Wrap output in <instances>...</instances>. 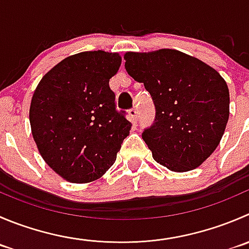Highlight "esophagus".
Returning a JSON list of instances; mask_svg holds the SVG:
<instances>
[{"label": "esophagus", "instance_id": "obj_1", "mask_svg": "<svg viewBox=\"0 0 249 249\" xmlns=\"http://www.w3.org/2000/svg\"><path fill=\"white\" fill-rule=\"evenodd\" d=\"M137 115H139V109H137V107H132L131 109H130V118H131V122L134 123V124H136L137 120H139Z\"/></svg>", "mask_w": 249, "mask_h": 249}]
</instances>
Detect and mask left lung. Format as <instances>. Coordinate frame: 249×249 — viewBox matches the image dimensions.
Returning <instances> with one entry per match:
<instances>
[{
  "mask_svg": "<svg viewBox=\"0 0 249 249\" xmlns=\"http://www.w3.org/2000/svg\"><path fill=\"white\" fill-rule=\"evenodd\" d=\"M125 69L143 83L156 108L142 139L153 159L173 171L201 165L218 147L229 120L230 95L220 74L176 50L129 52Z\"/></svg>",
  "mask_w": 249,
  "mask_h": 249,
  "instance_id": "left-lung-1",
  "label": "left lung"
}]
</instances>
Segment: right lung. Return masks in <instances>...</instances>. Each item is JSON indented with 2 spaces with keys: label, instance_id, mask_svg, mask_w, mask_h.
<instances>
[{
  "label": "right lung",
  "instance_id": "obj_1",
  "mask_svg": "<svg viewBox=\"0 0 249 249\" xmlns=\"http://www.w3.org/2000/svg\"><path fill=\"white\" fill-rule=\"evenodd\" d=\"M120 63L118 53L103 51L71 55L34 92L29 113L34 140L46 163L71 182L101 178L131 129L109 88Z\"/></svg>",
  "mask_w": 249,
  "mask_h": 249
}]
</instances>
